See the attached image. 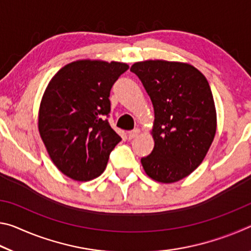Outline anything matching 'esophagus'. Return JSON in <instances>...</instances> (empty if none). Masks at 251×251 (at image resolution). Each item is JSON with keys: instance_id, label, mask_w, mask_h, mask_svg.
Returning <instances> with one entry per match:
<instances>
[{"instance_id": "obj_1", "label": "esophagus", "mask_w": 251, "mask_h": 251, "mask_svg": "<svg viewBox=\"0 0 251 251\" xmlns=\"http://www.w3.org/2000/svg\"><path fill=\"white\" fill-rule=\"evenodd\" d=\"M139 133H141V130H139L138 128H135V129H133V130H129V131H128V138H129V139H133V138H135V137H137Z\"/></svg>"}]
</instances>
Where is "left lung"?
<instances>
[{
	"mask_svg": "<svg viewBox=\"0 0 251 251\" xmlns=\"http://www.w3.org/2000/svg\"><path fill=\"white\" fill-rule=\"evenodd\" d=\"M154 106V150L141 159L156 181L175 182L205 158L216 134V109L208 80L194 66L167 61L138 62L130 67Z\"/></svg>",
	"mask_w": 251,
	"mask_h": 251,
	"instance_id": "left-lung-1",
	"label": "left lung"
}]
</instances>
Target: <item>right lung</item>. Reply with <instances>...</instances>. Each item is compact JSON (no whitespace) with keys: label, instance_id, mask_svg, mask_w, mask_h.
<instances>
[{"label":"right lung","instance_id":"right-lung-1","mask_svg":"<svg viewBox=\"0 0 251 251\" xmlns=\"http://www.w3.org/2000/svg\"><path fill=\"white\" fill-rule=\"evenodd\" d=\"M128 65L77 61L59 70L41 101L39 130L50 159L78 181L99 177L122 138L110 127V90Z\"/></svg>","mask_w":251,"mask_h":251}]
</instances>
